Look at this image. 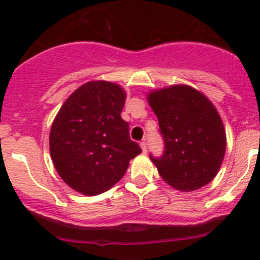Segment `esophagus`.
Segmentation results:
<instances>
[{
	"instance_id": "obj_1",
	"label": "esophagus",
	"mask_w": 260,
	"mask_h": 260,
	"mask_svg": "<svg viewBox=\"0 0 260 260\" xmlns=\"http://www.w3.org/2000/svg\"><path fill=\"white\" fill-rule=\"evenodd\" d=\"M141 148L143 151V153H147V143L144 141L141 142Z\"/></svg>"
}]
</instances>
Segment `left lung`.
Segmentation results:
<instances>
[{"mask_svg": "<svg viewBox=\"0 0 260 260\" xmlns=\"http://www.w3.org/2000/svg\"><path fill=\"white\" fill-rule=\"evenodd\" d=\"M147 100L164 138V155L150 156L162 180L181 191H194L210 183L226 148L224 123L215 105L186 84L153 89Z\"/></svg>", "mask_w": 260, "mask_h": 260, "instance_id": "1", "label": "left lung"}]
</instances>
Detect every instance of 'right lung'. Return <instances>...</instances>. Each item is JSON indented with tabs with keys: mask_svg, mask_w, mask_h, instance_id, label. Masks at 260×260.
Masks as SVG:
<instances>
[{
	"mask_svg": "<svg viewBox=\"0 0 260 260\" xmlns=\"http://www.w3.org/2000/svg\"><path fill=\"white\" fill-rule=\"evenodd\" d=\"M125 100L121 86L92 80L75 89L58 110L50 127V156L75 191L89 197L107 191L142 152L121 117Z\"/></svg>",
	"mask_w": 260,
	"mask_h": 260,
	"instance_id": "add662e5",
	"label": "right lung"
}]
</instances>
